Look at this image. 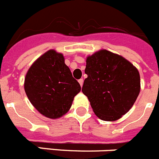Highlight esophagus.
<instances>
[{"instance_id": "esophagus-1", "label": "esophagus", "mask_w": 159, "mask_h": 159, "mask_svg": "<svg viewBox=\"0 0 159 159\" xmlns=\"http://www.w3.org/2000/svg\"><path fill=\"white\" fill-rule=\"evenodd\" d=\"M78 82H79L80 85H81V86H82V85H83V82H84V80H83V79H82V78H81V79H79V80H78Z\"/></svg>"}]
</instances>
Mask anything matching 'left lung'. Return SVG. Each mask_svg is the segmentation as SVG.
<instances>
[{"label": "left lung", "mask_w": 159, "mask_h": 159, "mask_svg": "<svg viewBox=\"0 0 159 159\" xmlns=\"http://www.w3.org/2000/svg\"><path fill=\"white\" fill-rule=\"evenodd\" d=\"M82 93L100 119L116 121L130 110L140 92V75L123 57L102 49L86 58Z\"/></svg>", "instance_id": "obj_1"}]
</instances>
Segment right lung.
<instances>
[{
	"mask_svg": "<svg viewBox=\"0 0 159 159\" xmlns=\"http://www.w3.org/2000/svg\"><path fill=\"white\" fill-rule=\"evenodd\" d=\"M25 91L32 105L46 118L57 119L70 110L81 86L65 64L63 54L47 51L33 63L25 78Z\"/></svg>",
	"mask_w": 159,
	"mask_h": 159,
	"instance_id": "add662e5",
	"label": "right lung"
}]
</instances>
